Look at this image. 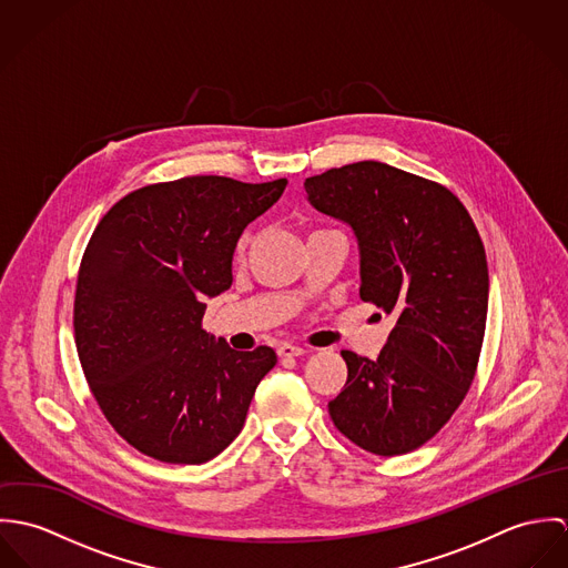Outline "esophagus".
<instances>
[{
  "mask_svg": "<svg viewBox=\"0 0 568 568\" xmlns=\"http://www.w3.org/2000/svg\"><path fill=\"white\" fill-rule=\"evenodd\" d=\"M308 349H304V347H300V345H291V343H282V345H277V354L282 356V358H291V356H304Z\"/></svg>",
  "mask_w": 568,
  "mask_h": 568,
  "instance_id": "34e87169",
  "label": "esophagus"
}]
</instances>
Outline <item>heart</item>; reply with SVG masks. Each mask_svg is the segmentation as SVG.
<instances>
[{
  "mask_svg": "<svg viewBox=\"0 0 568 568\" xmlns=\"http://www.w3.org/2000/svg\"><path fill=\"white\" fill-rule=\"evenodd\" d=\"M246 246H248V236L246 239H243V243H241V248H239V255L243 257L244 251H246Z\"/></svg>",
  "mask_w": 568,
  "mask_h": 568,
  "instance_id": "obj_1",
  "label": "heart"
}]
</instances>
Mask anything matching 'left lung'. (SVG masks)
Wrapping results in <instances>:
<instances>
[{"instance_id":"obj_1","label":"left lung","mask_w":568,"mask_h":568,"mask_svg":"<svg viewBox=\"0 0 568 568\" xmlns=\"http://www.w3.org/2000/svg\"><path fill=\"white\" fill-rule=\"evenodd\" d=\"M315 210L347 223L361 253V300L396 320L376 361L343 349L334 426L381 457L426 444L464 403L486 334V248L444 185L389 163L308 176Z\"/></svg>"}]
</instances>
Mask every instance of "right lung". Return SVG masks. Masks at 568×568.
I'll list each match as a JSON object with an SVG mask.
<instances>
[{"mask_svg": "<svg viewBox=\"0 0 568 568\" xmlns=\"http://www.w3.org/2000/svg\"><path fill=\"white\" fill-rule=\"evenodd\" d=\"M286 179L183 176L120 199L82 253L74 334L89 389L109 424L163 464H205L243 430L277 356L236 352L203 329L205 300L232 286L244 227Z\"/></svg>", "mask_w": 568, "mask_h": 568, "instance_id": "1", "label": "right lung"}]
</instances>
